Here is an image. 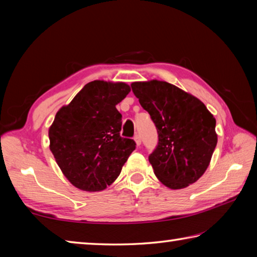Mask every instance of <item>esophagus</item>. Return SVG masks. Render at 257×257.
Instances as JSON below:
<instances>
[{
	"label": "esophagus",
	"instance_id": "esophagus-1",
	"mask_svg": "<svg viewBox=\"0 0 257 257\" xmlns=\"http://www.w3.org/2000/svg\"><path fill=\"white\" fill-rule=\"evenodd\" d=\"M135 142H136V144H137L138 147L141 146V144H142V138H141V136H139V135H136V136H135Z\"/></svg>",
	"mask_w": 257,
	"mask_h": 257
}]
</instances>
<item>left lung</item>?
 Masks as SVG:
<instances>
[{
  "label": "left lung",
  "mask_w": 257,
  "mask_h": 257,
  "mask_svg": "<svg viewBox=\"0 0 257 257\" xmlns=\"http://www.w3.org/2000/svg\"><path fill=\"white\" fill-rule=\"evenodd\" d=\"M132 89L158 132V145L149 156L155 176L171 189L194 184L215 150L214 116L198 98L169 82H133Z\"/></svg>",
  "instance_id": "left-lung-1"
}]
</instances>
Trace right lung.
I'll return each instance as SVG.
<instances>
[{"mask_svg": "<svg viewBox=\"0 0 257 257\" xmlns=\"http://www.w3.org/2000/svg\"><path fill=\"white\" fill-rule=\"evenodd\" d=\"M129 92L124 82L95 80L56 113L49 130L50 150L77 188L105 189L136 149L134 139L120 136L122 115L115 107Z\"/></svg>", "mask_w": 257, "mask_h": 257, "instance_id": "1", "label": "right lung"}]
</instances>
